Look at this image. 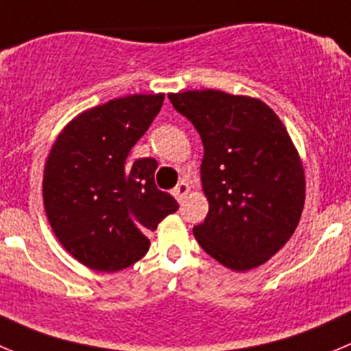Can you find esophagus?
<instances>
[{"instance_id": "esophagus-1", "label": "esophagus", "mask_w": 351, "mask_h": 351, "mask_svg": "<svg viewBox=\"0 0 351 351\" xmlns=\"http://www.w3.org/2000/svg\"><path fill=\"white\" fill-rule=\"evenodd\" d=\"M189 191H191V186H189V183H186V182H180L178 185H176L175 189H173V195H175V197H176V201L182 202L183 199H185V195L189 194Z\"/></svg>"}]
</instances>
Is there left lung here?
Masks as SVG:
<instances>
[{
    "mask_svg": "<svg viewBox=\"0 0 351 351\" xmlns=\"http://www.w3.org/2000/svg\"><path fill=\"white\" fill-rule=\"evenodd\" d=\"M168 97L204 145L209 211L195 239L232 270L260 267L289 241L304 204V171L286 126L258 98L216 90Z\"/></svg>",
    "mask_w": 351,
    "mask_h": 351,
    "instance_id": "left-lung-1",
    "label": "left lung"
}]
</instances>
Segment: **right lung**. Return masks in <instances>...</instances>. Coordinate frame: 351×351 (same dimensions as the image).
<instances>
[{
    "mask_svg": "<svg viewBox=\"0 0 351 351\" xmlns=\"http://www.w3.org/2000/svg\"><path fill=\"white\" fill-rule=\"evenodd\" d=\"M165 95H131L84 110L62 130L48 156L43 201L71 256L98 271H117L149 251L178 202L154 182L157 160H128L159 114Z\"/></svg>",
    "mask_w": 351,
    "mask_h": 351,
    "instance_id": "1",
    "label": "right lung"
}]
</instances>
